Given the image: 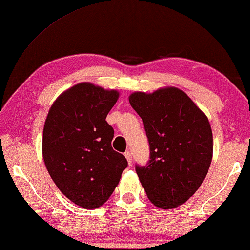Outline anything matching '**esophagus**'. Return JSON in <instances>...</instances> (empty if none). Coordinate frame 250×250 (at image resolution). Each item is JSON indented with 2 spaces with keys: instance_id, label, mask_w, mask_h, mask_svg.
<instances>
[{
  "instance_id": "34e87169",
  "label": "esophagus",
  "mask_w": 250,
  "mask_h": 250,
  "mask_svg": "<svg viewBox=\"0 0 250 250\" xmlns=\"http://www.w3.org/2000/svg\"><path fill=\"white\" fill-rule=\"evenodd\" d=\"M124 155H125V157H126V160H127V162H128V164L129 165H131V153L129 151H126L125 153H124Z\"/></svg>"
}]
</instances>
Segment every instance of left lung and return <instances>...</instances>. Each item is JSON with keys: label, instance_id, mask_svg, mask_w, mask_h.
<instances>
[{"label": "left lung", "instance_id": "left-lung-1", "mask_svg": "<svg viewBox=\"0 0 250 250\" xmlns=\"http://www.w3.org/2000/svg\"><path fill=\"white\" fill-rule=\"evenodd\" d=\"M129 104L144 122L150 145L146 166L137 175L151 203L162 209L182 205L205 179L212 160V131L207 116L185 91L163 87L135 91Z\"/></svg>", "mask_w": 250, "mask_h": 250}]
</instances>
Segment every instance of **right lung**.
I'll list each match as a JSON object with an SVG mask.
<instances>
[{
	"mask_svg": "<svg viewBox=\"0 0 250 250\" xmlns=\"http://www.w3.org/2000/svg\"><path fill=\"white\" fill-rule=\"evenodd\" d=\"M120 97L89 82L64 90L48 111L42 154L49 176L62 194L85 209L108 201L127 167L112 149L114 130L106 115Z\"/></svg>",
	"mask_w": 250,
	"mask_h": 250,
	"instance_id": "obj_1",
	"label": "right lung"
}]
</instances>
